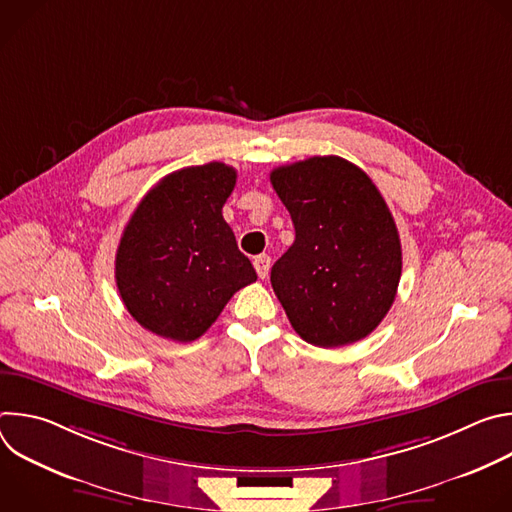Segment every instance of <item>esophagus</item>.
Here are the masks:
<instances>
[{
  "mask_svg": "<svg viewBox=\"0 0 512 512\" xmlns=\"http://www.w3.org/2000/svg\"><path fill=\"white\" fill-rule=\"evenodd\" d=\"M253 267H255L257 275H259L261 279H265L267 273H269V267H271V257H269V255H259V257H255V259H253Z\"/></svg>",
  "mask_w": 512,
  "mask_h": 512,
  "instance_id": "1",
  "label": "esophagus"
}]
</instances>
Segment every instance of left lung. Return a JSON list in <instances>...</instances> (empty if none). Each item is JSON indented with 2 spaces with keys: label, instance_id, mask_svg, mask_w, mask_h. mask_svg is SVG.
I'll return each instance as SVG.
<instances>
[{
  "label": "left lung",
  "instance_id": "8db88e82",
  "mask_svg": "<svg viewBox=\"0 0 512 512\" xmlns=\"http://www.w3.org/2000/svg\"><path fill=\"white\" fill-rule=\"evenodd\" d=\"M269 180L296 229L294 245L271 267L291 326L320 348L369 336L401 279V241L385 198L338 156L275 168Z\"/></svg>",
  "mask_w": 512,
  "mask_h": 512
}]
</instances>
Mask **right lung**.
<instances>
[{
	"mask_svg": "<svg viewBox=\"0 0 512 512\" xmlns=\"http://www.w3.org/2000/svg\"><path fill=\"white\" fill-rule=\"evenodd\" d=\"M237 170L210 162L162 178L121 235L115 281L127 312L162 338L192 342L257 279L239 251L223 206Z\"/></svg>",
	"mask_w": 512,
	"mask_h": 512,
	"instance_id": "obj_1",
	"label": "right lung"
}]
</instances>
